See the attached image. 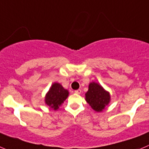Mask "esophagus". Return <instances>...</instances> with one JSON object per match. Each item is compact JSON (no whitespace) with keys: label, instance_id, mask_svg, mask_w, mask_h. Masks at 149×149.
I'll list each match as a JSON object with an SVG mask.
<instances>
[{"label":"esophagus","instance_id":"esophagus-1","mask_svg":"<svg viewBox=\"0 0 149 149\" xmlns=\"http://www.w3.org/2000/svg\"><path fill=\"white\" fill-rule=\"evenodd\" d=\"M75 93H77V94H80V93H81V90L80 89L76 90V91H75Z\"/></svg>","mask_w":149,"mask_h":149}]
</instances>
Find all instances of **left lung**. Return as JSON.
<instances>
[{
    "label": "left lung",
    "mask_w": 149,
    "mask_h": 149,
    "mask_svg": "<svg viewBox=\"0 0 149 149\" xmlns=\"http://www.w3.org/2000/svg\"><path fill=\"white\" fill-rule=\"evenodd\" d=\"M85 100L94 111H102L111 100L109 92L96 82L90 83L88 91L85 93Z\"/></svg>",
    "instance_id": "obj_1"
}]
</instances>
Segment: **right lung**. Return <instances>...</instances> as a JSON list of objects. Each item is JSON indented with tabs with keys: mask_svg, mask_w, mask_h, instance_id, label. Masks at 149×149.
Segmentation results:
<instances>
[{
	"mask_svg": "<svg viewBox=\"0 0 149 149\" xmlns=\"http://www.w3.org/2000/svg\"><path fill=\"white\" fill-rule=\"evenodd\" d=\"M68 90L65 89L59 83L55 82L45 96V103L53 110H57L68 98Z\"/></svg>",
	"mask_w": 149,
	"mask_h": 149,
	"instance_id": "obj_1",
	"label": "right lung"
}]
</instances>
